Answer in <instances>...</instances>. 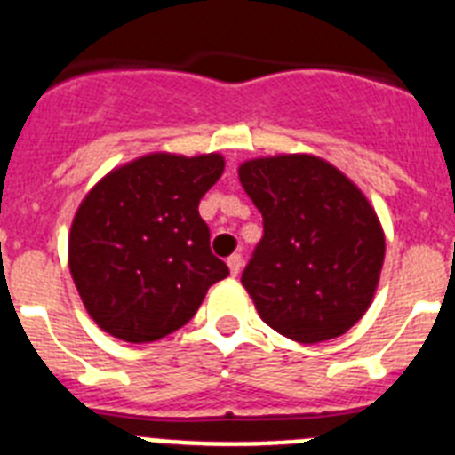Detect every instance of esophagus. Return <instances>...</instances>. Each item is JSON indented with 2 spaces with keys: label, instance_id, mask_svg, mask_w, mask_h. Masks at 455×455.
Masks as SVG:
<instances>
[{
  "label": "esophagus",
  "instance_id": "esophagus-1",
  "mask_svg": "<svg viewBox=\"0 0 455 455\" xmlns=\"http://www.w3.org/2000/svg\"><path fill=\"white\" fill-rule=\"evenodd\" d=\"M227 266H228V270H231V275H233V276H238V275H240V270H243V256H240V254L228 256Z\"/></svg>",
  "mask_w": 455,
  "mask_h": 455
}]
</instances>
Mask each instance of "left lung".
Segmentation results:
<instances>
[{
  "mask_svg": "<svg viewBox=\"0 0 455 455\" xmlns=\"http://www.w3.org/2000/svg\"><path fill=\"white\" fill-rule=\"evenodd\" d=\"M238 176L263 215L243 272L263 323L298 343L346 334L373 302L385 263V231L364 192L309 153L247 160Z\"/></svg>",
  "mask_w": 455,
  "mask_h": 455,
  "instance_id": "1",
  "label": "left lung"
}]
</instances>
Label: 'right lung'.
<instances>
[{
  "instance_id": "right-lung-1",
  "label": "right lung",
  "mask_w": 455,
  "mask_h": 455,
  "mask_svg": "<svg viewBox=\"0 0 455 455\" xmlns=\"http://www.w3.org/2000/svg\"><path fill=\"white\" fill-rule=\"evenodd\" d=\"M220 153H148L112 169L82 199L68 235V267L84 309L128 343L167 337L228 276L212 256L201 196L220 180Z\"/></svg>"
}]
</instances>
